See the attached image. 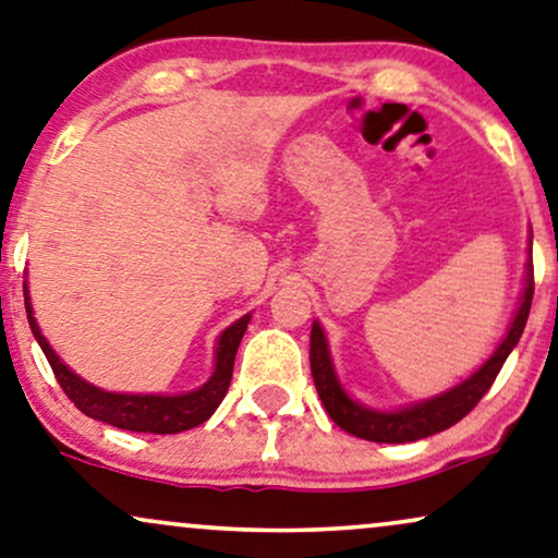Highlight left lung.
Instances as JSON below:
<instances>
[{
	"label": "left lung",
	"mask_w": 558,
	"mask_h": 558,
	"mask_svg": "<svg viewBox=\"0 0 558 558\" xmlns=\"http://www.w3.org/2000/svg\"><path fill=\"white\" fill-rule=\"evenodd\" d=\"M531 300H533V264H527L525 274V289L520 296V307L515 317H512L508 336L502 338V343L497 345V351L469 376L466 381L448 389L444 395L430 397L417 404L402 410H372L364 404L351 400L341 381H338L336 368H332L328 338L320 328V323H313V332H310V368H313L315 389L320 395L325 404V412L330 415V421L341 425L351 436L374 440V444H410V440L428 438L433 433H440L451 428L469 415L476 408V402L487 395L492 381L497 379L505 359L510 356V351L515 349L520 336H523L527 313H531Z\"/></svg>",
	"instance_id": "1"
}]
</instances>
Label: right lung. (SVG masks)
<instances>
[{
    "label": "right lung",
    "mask_w": 558,
    "mask_h": 558,
    "mask_svg": "<svg viewBox=\"0 0 558 558\" xmlns=\"http://www.w3.org/2000/svg\"><path fill=\"white\" fill-rule=\"evenodd\" d=\"M25 310H27V323H31L35 341L40 343L43 353H46L58 385H61L69 400L74 402L84 415L94 417V421H102L107 425H114V428L133 430V433H156V436L197 428V425H202L209 415H213L217 404L222 402V397L228 395L238 345H241L243 332L251 323V315H243L241 320H235L230 328L222 330V336L217 338V349H215V372L199 389H192V392L186 395H171V397L120 395V392H105V389L89 385V381H84L82 376L71 372V368L56 356V351L50 349V343L46 341V336H43L38 323H35L33 317L27 284H25Z\"/></svg>",
    "instance_id": "1"
}]
</instances>
